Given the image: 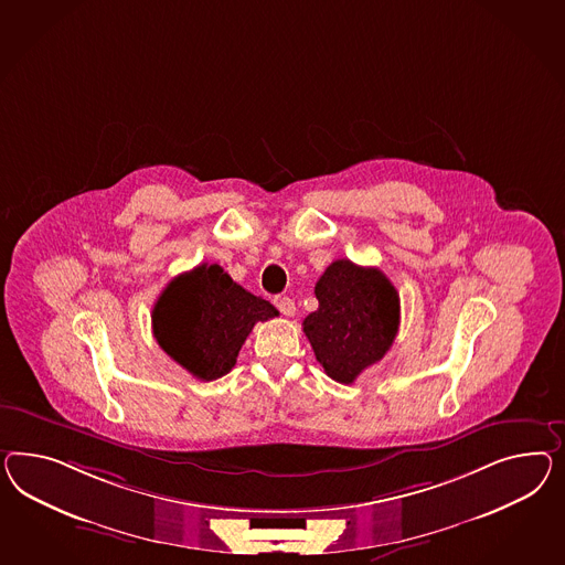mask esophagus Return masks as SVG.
I'll return each mask as SVG.
<instances>
[{
  "instance_id": "esophagus-1",
  "label": "esophagus",
  "mask_w": 565,
  "mask_h": 565,
  "mask_svg": "<svg viewBox=\"0 0 565 565\" xmlns=\"http://www.w3.org/2000/svg\"><path fill=\"white\" fill-rule=\"evenodd\" d=\"M274 302L275 306H277V310H279L284 317H294V315H296V305H294V300L288 298V296H277Z\"/></svg>"
}]
</instances>
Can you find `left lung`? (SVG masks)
Returning <instances> with one entry per match:
<instances>
[{
	"instance_id": "left-lung-1",
	"label": "left lung",
	"mask_w": 565,
	"mask_h": 565,
	"mask_svg": "<svg viewBox=\"0 0 565 565\" xmlns=\"http://www.w3.org/2000/svg\"><path fill=\"white\" fill-rule=\"evenodd\" d=\"M315 294L319 308L302 322L306 337L324 372L351 384L381 362L397 337V290L381 269L339 259L324 269Z\"/></svg>"
}]
</instances>
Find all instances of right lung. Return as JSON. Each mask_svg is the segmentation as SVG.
Here are the masks:
<instances>
[{
    "mask_svg": "<svg viewBox=\"0 0 565 565\" xmlns=\"http://www.w3.org/2000/svg\"><path fill=\"white\" fill-rule=\"evenodd\" d=\"M279 312L232 281L220 265H199L174 277L153 305L158 345L199 381H215L236 364L257 322Z\"/></svg>",
    "mask_w": 565,
    "mask_h": 565,
    "instance_id": "right-lung-1",
    "label": "right lung"
}]
</instances>
